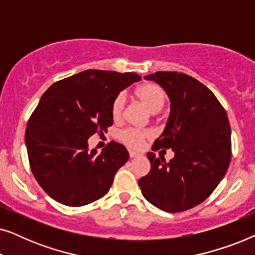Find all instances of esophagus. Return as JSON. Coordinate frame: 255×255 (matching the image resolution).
<instances>
[{
  "mask_svg": "<svg viewBox=\"0 0 255 255\" xmlns=\"http://www.w3.org/2000/svg\"><path fill=\"white\" fill-rule=\"evenodd\" d=\"M128 153H130V158H132V159H133V158H139V156H141L140 153L135 152V151H131V149H130V152H128Z\"/></svg>",
  "mask_w": 255,
  "mask_h": 255,
  "instance_id": "esophagus-1",
  "label": "esophagus"
}]
</instances>
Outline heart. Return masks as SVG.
<instances>
[{
	"mask_svg": "<svg viewBox=\"0 0 255 255\" xmlns=\"http://www.w3.org/2000/svg\"><path fill=\"white\" fill-rule=\"evenodd\" d=\"M134 95L151 114H158L165 107L166 93L161 87L155 83H145L135 89ZM125 107V96L118 94L111 103V116L115 121L121 120ZM151 137L149 131H139L134 128H127L118 133V138L131 147H140L145 139Z\"/></svg>",
	"mask_w": 255,
	"mask_h": 255,
	"instance_id": "b5f03b06",
	"label": "heart"
}]
</instances>
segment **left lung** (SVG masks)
I'll use <instances>...</instances> for the list:
<instances>
[{
    "label": "left lung",
    "instance_id": "8db88e82",
    "mask_svg": "<svg viewBox=\"0 0 255 255\" xmlns=\"http://www.w3.org/2000/svg\"><path fill=\"white\" fill-rule=\"evenodd\" d=\"M165 89L170 114L153 151L172 148L166 162L148 152L151 170L139 180L141 194L166 212L188 210L210 196L231 160V128L224 108L203 83L177 72L145 76ZM162 149V151H165Z\"/></svg>",
    "mask_w": 255,
    "mask_h": 255
}]
</instances>
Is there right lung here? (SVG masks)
Segmentation results:
<instances>
[{
  "label": "right lung",
  "mask_w": 255,
  "mask_h": 255,
  "mask_svg": "<svg viewBox=\"0 0 255 255\" xmlns=\"http://www.w3.org/2000/svg\"><path fill=\"white\" fill-rule=\"evenodd\" d=\"M140 80L137 73L89 69L43 94L27 123L25 145L33 176L48 196L82 207L109 191L128 152L115 141L101 153L89 151L88 139L113 125L114 99Z\"/></svg>",
  "instance_id": "right-lung-1"
}]
</instances>
